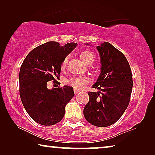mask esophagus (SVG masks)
Here are the masks:
<instances>
[{"mask_svg":"<svg viewBox=\"0 0 155 155\" xmlns=\"http://www.w3.org/2000/svg\"><path fill=\"white\" fill-rule=\"evenodd\" d=\"M74 92H75V94H77L78 92H80V90H77V89H74Z\"/></svg>","mask_w":155,"mask_h":155,"instance_id":"obj_1","label":"esophagus"}]
</instances>
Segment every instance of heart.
Here are the masks:
<instances>
[{
	"mask_svg": "<svg viewBox=\"0 0 155 155\" xmlns=\"http://www.w3.org/2000/svg\"><path fill=\"white\" fill-rule=\"evenodd\" d=\"M80 58L82 61L87 64L90 61H94V53L89 50H84L80 52ZM68 63V57L63 59L62 63H61V68L64 69ZM90 82V79L87 77H73L71 78L69 80H68V84L73 86L74 88L82 89L83 87Z\"/></svg>",
	"mask_w": 155,
	"mask_h": 155,
	"instance_id": "obj_1",
	"label": "heart"
}]
</instances>
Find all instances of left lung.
Segmentation results:
<instances>
[{"mask_svg":"<svg viewBox=\"0 0 155 155\" xmlns=\"http://www.w3.org/2000/svg\"><path fill=\"white\" fill-rule=\"evenodd\" d=\"M97 49L101 73L92 87L101 92H88L90 99L83 114L91 124L107 127L115 124L128 107L133 89L132 73L124 55L109 42L101 43Z\"/></svg>","mask_w":155,"mask_h":155,"instance_id":"obj_1","label":"left lung"}]
</instances>
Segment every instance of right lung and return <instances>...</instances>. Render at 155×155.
Returning <instances> with one entry per match:
<instances>
[{"mask_svg":"<svg viewBox=\"0 0 155 155\" xmlns=\"http://www.w3.org/2000/svg\"><path fill=\"white\" fill-rule=\"evenodd\" d=\"M77 43L61 46L48 41L29 53L20 67V96L27 114L38 124L52 126L65 115V106L74 97L73 88H47L48 81L57 82L63 59L77 46Z\"/></svg>","mask_w":155,"mask_h":155,"instance_id":"1","label":"right lung"}]
</instances>
